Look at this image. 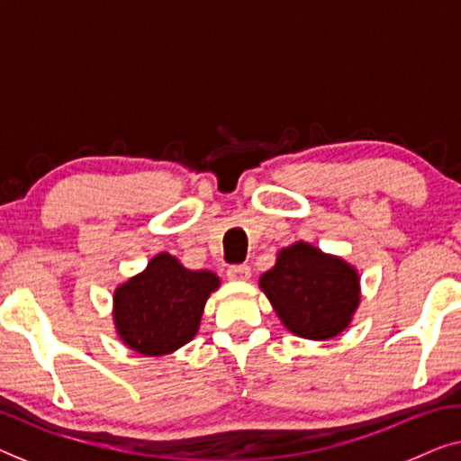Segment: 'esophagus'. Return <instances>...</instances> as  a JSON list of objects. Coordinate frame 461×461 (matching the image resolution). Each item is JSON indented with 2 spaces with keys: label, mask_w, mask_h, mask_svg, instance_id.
<instances>
[{
  "label": "esophagus",
  "mask_w": 461,
  "mask_h": 461,
  "mask_svg": "<svg viewBox=\"0 0 461 461\" xmlns=\"http://www.w3.org/2000/svg\"><path fill=\"white\" fill-rule=\"evenodd\" d=\"M226 276H229V280H232V283H245V280H249L251 270H249V266H245V264L230 266V268L226 270Z\"/></svg>",
  "instance_id": "1"
}]
</instances>
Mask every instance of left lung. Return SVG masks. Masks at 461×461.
I'll list each match as a JSON object with an SVG mask.
<instances>
[{
  "label": "left lung",
  "instance_id": "8db88e82",
  "mask_svg": "<svg viewBox=\"0 0 461 461\" xmlns=\"http://www.w3.org/2000/svg\"><path fill=\"white\" fill-rule=\"evenodd\" d=\"M283 326L295 337L329 341L349 329L362 302L356 266L297 241L276 253V262L259 276Z\"/></svg>",
  "mask_w": 461,
  "mask_h": 461
}]
</instances>
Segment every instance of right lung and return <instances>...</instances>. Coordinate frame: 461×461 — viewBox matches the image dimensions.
I'll return each mask as SVG.
<instances>
[{
  "instance_id": "obj_1",
  "label": "right lung",
  "mask_w": 461,
  "mask_h": 461,
  "mask_svg": "<svg viewBox=\"0 0 461 461\" xmlns=\"http://www.w3.org/2000/svg\"><path fill=\"white\" fill-rule=\"evenodd\" d=\"M218 286L212 270L185 268L178 258L158 253L143 272L114 289L116 335L141 356H170L197 335L205 302Z\"/></svg>"
}]
</instances>
